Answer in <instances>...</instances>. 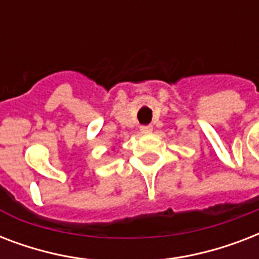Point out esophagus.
Returning a JSON list of instances; mask_svg holds the SVG:
<instances>
[{
    "label": "esophagus",
    "instance_id": "obj_1",
    "mask_svg": "<svg viewBox=\"0 0 259 259\" xmlns=\"http://www.w3.org/2000/svg\"><path fill=\"white\" fill-rule=\"evenodd\" d=\"M152 130H153V127H152V126H141L140 132H141V134H149V133H152Z\"/></svg>",
    "mask_w": 259,
    "mask_h": 259
}]
</instances>
